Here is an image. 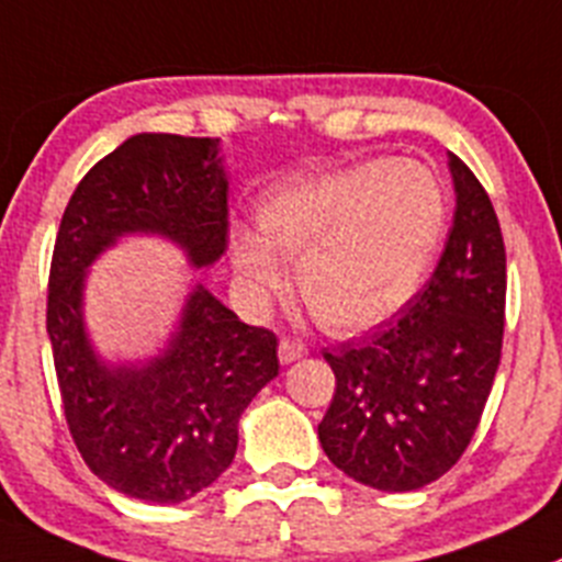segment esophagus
<instances>
[{
  "instance_id": "obj_1",
  "label": "esophagus",
  "mask_w": 562,
  "mask_h": 562,
  "mask_svg": "<svg viewBox=\"0 0 562 562\" xmlns=\"http://www.w3.org/2000/svg\"><path fill=\"white\" fill-rule=\"evenodd\" d=\"M277 353H280L282 364H291V362H296V359H302L304 353H307V346H304L302 340H291V337H285V340H280V348H277Z\"/></svg>"
}]
</instances>
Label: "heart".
I'll use <instances>...</instances> for the list:
<instances>
[{
	"mask_svg": "<svg viewBox=\"0 0 562 562\" xmlns=\"http://www.w3.org/2000/svg\"><path fill=\"white\" fill-rule=\"evenodd\" d=\"M258 233L231 225L227 252L255 299L282 285L280 260H296V288L318 324L357 331L406 307L423 285L448 222V192L431 167L373 159L296 178L260 198Z\"/></svg>",
	"mask_w": 562,
	"mask_h": 562,
	"instance_id": "obj_1",
	"label": "heart"
}]
</instances>
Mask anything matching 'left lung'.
Listing matches in <instances>:
<instances>
[{"mask_svg": "<svg viewBox=\"0 0 562 562\" xmlns=\"http://www.w3.org/2000/svg\"><path fill=\"white\" fill-rule=\"evenodd\" d=\"M450 172L453 227L431 280L373 335L324 351L337 384L321 448L379 492L423 488L461 459L503 353V231L475 172L459 156Z\"/></svg>", "mask_w": 562, "mask_h": 562, "instance_id": "1", "label": "left lung"}]
</instances>
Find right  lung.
<instances>
[{
  "label": "right lung",
  "mask_w": 562,
  "mask_h": 562,
  "mask_svg": "<svg viewBox=\"0 0 562 562\" xmlns=\"http://www.w3.org/2000/svg\"><path fill=\"white\" fill-rule=\"evenodd\" d=\"M220 139L136 134L70 194L48 271L46 329L70 437L114 492L183 503L238 448V417L280 373L277 335L194 288L170 346L145 364L101 362L81 315L87 266L120 236L159 233L203 269L227 249Z\"/></svg>",
  "instance_id": "right-lung-1"
}]
</instances>
